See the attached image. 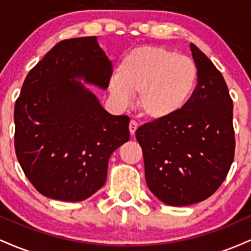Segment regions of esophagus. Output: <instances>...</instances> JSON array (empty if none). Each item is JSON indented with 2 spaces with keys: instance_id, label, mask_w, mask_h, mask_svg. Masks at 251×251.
I'll return each instance as SVG.
<instances>
[{
  "instance_id": "esophagus-1",
  "label": "esophagus",
  "mask_w": 251,
  "mask_h": 251,
  "mask_svg": "<svg viewBox=\"0 0 251 251\" xmlns=\"http://www.w3.org/2000/svg\"><path fill=\"white\" fill-rule=\"evenodd\" d=\"M128 128H129V133H131V135H134L135 131H137V128H138V124L135 123L134 120H131V122H129Z\"/></svg>"
}]
</instances>
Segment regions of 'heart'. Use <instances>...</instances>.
<instances>
[{"mask_svg": "<svg viewBox=\"0 0 251 251\" xmlns=\"http://www.w3.org/2000/svg\"><path fill=\"white\" fill-rule=\"evenodd\" d=\"M198 82V68L190 57L160 46H142L128 51L109 82L119 102L138 93L140 113L151 120L174 117L186 106Z\"/></svg>", "mask_w": 251, "mask_h": 251, "instance_id": "b5f03b06", "label": "heart"}]
</instances>
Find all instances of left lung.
Returning <instances> with one entry per match:
<instances>
[{
  "label": "left lung",
  "instance_id": "8db88e82",
  "mask_svg": "<svg viewBox=\"0 0 251 251\" xmlns=\"http://www.w3.org/2000/svg\"><path fill=\"white\" fill-rule=\"evenodd\" d=\"M190 50L198 68L191 99L176 116L135 132L149 189L172 206L209 198L226 179L235 154L234 106L224 77L194 43Z\"/></svg>",
  "mask_w": 251,
  "mask_h": 251
}]
</instances>
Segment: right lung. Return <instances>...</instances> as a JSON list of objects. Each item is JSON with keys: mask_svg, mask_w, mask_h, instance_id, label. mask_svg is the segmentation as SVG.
<instances>
[{"mask_svg": "<svg viewBox=\"0 0 251 251\" xmlns=\"http://www.w3.org/2000/svg\"><path fill=\"white\" fill-rule=\"evenodd\" d=\"M111 74L97 36H87L60 41L25 76L14 109L15 152L46 197H91L105 185L111 154L128 142L129 118L109 114L80 81L106 89Z\"/></svg>", "mask_w": 251, "mask_h": 251, "instance_id": "1", "label": "right lung"}]
</instances>
